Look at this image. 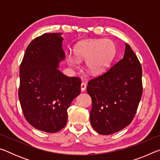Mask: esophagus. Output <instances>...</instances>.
Segmentation results:
<instances>
[{"mask_svg": "<svg viewBox=\"0 0 160 160\" xmlns=\"http://www.w3.org/2000/svg\"><path fill=\"white\" fill-rule=\"evenodd\" d=\"M86 88H87V85L85 82H82L81 83V85H80V88H81V91L83 92L86 90Z\"/></svg>", "mask_w": 160, "mask_h": 160, "instance_id": "obj_1", "label": "esophagus"}]
</instances>
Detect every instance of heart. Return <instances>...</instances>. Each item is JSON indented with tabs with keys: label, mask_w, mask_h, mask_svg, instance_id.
Returning <instances> with one entry per match:
<instances>
[{
	"label": "heart",
	"mask_w": 160,
	"mask_h": 160,
	"mask_svg": "<svg viewBox=\"0 0 160 160\" xmlns=\"http://www.w3.org/2000/svg\"><path fill=\"white\" fill-rule=\"evenodd\" d=\"M116 54V45L110 39H90L75 45L74 56L67 54L68 66L75 68L78 61L86 60V68L92 75L104 73L109 68Z\"/></svg>",
	"instance_id": "b5f03b06"
}]
</instances>
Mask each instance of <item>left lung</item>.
I'll return each mask as SVG.
<instances>
[{
	"label": "left lung",
	"mask_w": 160,
	"mask_h": 160,
	"mask_svg": "<svg viewBox=\"0 0 160 160\" xmlns=\"http://www.w3.org/2000/svg\"><path fill=\"white\" fill-rule=\"evenodd\" d=\"M125 47L123 58L106 73L90 80L87 87L92 103L91 125L102 135L115 133L128 126L142 97L141 65L131 47Z\"/></svg>",
	"instance_id": "1"
}]
</instances>
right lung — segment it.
<instances>
[{"instance_id": "obj_1", "label": "right lung", "mask_w": 160, "mask_h": 160, "mask_svg": "<svg viewBox=\"0 0 160 160\" xmlns=\"http://www.w3.org/2000/svg\"><path fill=\"white\" fill-rule=\"evenodd\" d=\"M62 33H46L30 42L20 68L18 95L24 116L34 128L56 132L66 125L67 109L80 93V79L58 70L65 58Z\"/></svg>"}]
</instances>
